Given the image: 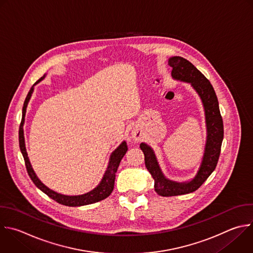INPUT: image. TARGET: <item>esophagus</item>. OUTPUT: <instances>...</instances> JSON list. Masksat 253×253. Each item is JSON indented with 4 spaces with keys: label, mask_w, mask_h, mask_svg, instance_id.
I'll return each instance as SVG.
<instances>
[{
    "label": "esophagus",
    "mask_w": 253,
    "mask_h": 253,
    "mask_svg": "<svg viewBox=\"0 0 253 253\" xmlns=\"http://www.w3.org/2000/svg\"><path fill=\"white\" fill-rule=\"evenodd\" d=\"M131 136H132V138H133V140L135 142H139L141 140V138H142V133L138 129H133L131 131Z\"/></svg>",
    "instance_id": "obj_1"
}]
</instances>
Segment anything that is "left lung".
<instances>
[{
	"label": "left lung",
	"instance_id": "obj_1",
	"mask_svg": "<svg viewBox=\"0 0 253 253\" xmlns=\"http://www.w3.org/2000/svg\"><path fill=\"white\" fill-rule=\"evenodd\" d=\"M168 64L173 67L172 77L175 80L190 83L200 96L207 127L205 151L196 176L187 182H176L168 179L162 172L154 150L146 143L140 148L145 156V166L155 181V192L162 197L180 196L197 191L214 171L223 140V123L214 89L206 76L189 60L181 56H172Z\"/></svg>",
	"mask_w": 253,
	"mask_h": 253
}]
</instances>
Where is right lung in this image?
Masks as SVG:
<instances>
[{
    "label": "right lung",
    "mask_w": 253,
    "mask_h": 253,
    "mask_svg": "<svg viewBox=\"0 0 253 253\" xmlns=\"http://www.w3.org/2000/svg\"><path fill=\"white\" fill-rule=\"evenodd\" d=\"M45 77V74L41 77L34 85L32 86L31 90L29 91L27 98L24 102V107H23V117H22V122L20 125V130H19V143H20V149L21 152L23 154V157L25 159V163H26V167H27V171L29 176L31 177L32 181L34 182V184L42 191L43 192L45 195H47L50 199L54 200L55 202H57L58 204H61L63 206H68V207H81V206H86V205H90V204H94L97 203L99 201H102L104 199H106L107 197L110 196V194L112 193L113 189H114V182H115V173L117 172V169L119 167V164L122 160V158L124 157V155L126 154L128 147H127V143L125 141H123L111 154L110 159H109V163L107 166V169L103 175L102 180L100 181V183L98 184V186L96 188H94L92 191L83 194V195H78V196H66V195H62L59 194L57 192L52 191L51 189H49L48 187H46L43 183H42V181L38 178L37 174L35 173L33 167L31 165L30 159L28 157V153H27V149H26V144H25V136H24V124H25V116H26V111H27V107L29 104V101L32 97V94L34 92V87L36 84H38L40 81H42L43 78Z\"/></svg>",
    "instance_id": "right-lung-1"
}]
</instances>
